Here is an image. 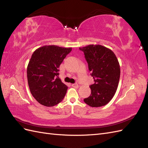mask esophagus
I'll return each mask as SVG.
<instances>
[{"mask_svg":"<svg viewBox=\"0 0 148 148\" xmlns=\"http://www.w3.org/2000/svg\"><path fill=\"white\" fill-rule=\"evenodd\" d=\"M71 86H73V87H74V88H78L79 87V86H78V84H71Z\"/></svg>","mask_w":148,"mask_h":148,"instance_id":"esophagus-1","label":"esophagus"}]
</instances>
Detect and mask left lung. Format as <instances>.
<instances>
[{
  "instance_id": "obj_1",
  "label": "left lung",
  "mask_w": 148,
  "mask_h": 148,
  "mask_svg": "<svg viewBox=\"0 0 148 148\" xmlns=\"http://www.w3.org/2000/svg\"><path fill=\"white\" fill-rule=\"evenodd\" d=\"M79 50L84 52L95 83L89 86L91 94L84 102L92 107L104 106L115 95L119 85L120 68L112 51L99 44H90Z\"/></svg>"
}]
</instances>
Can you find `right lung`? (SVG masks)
<instances>
[{
    "mask_svg": "<svg viewBox=\"0 0 148 148\" xmlns=\"http://www.w3.org/2000/svg\"><path fill=\"white\" fill-rule=\"evenodd\" d=\"M71 47L44 46L36 50L27 66V78L31 95L40 104L54 106L64 98L66 85L59 78L60 65Z\"/></svg>",
    "mask_w": 148,
    "mask_h": 148,
    "instance_id": "add662e5",
    "label": "right lung"
}]
</instances>
